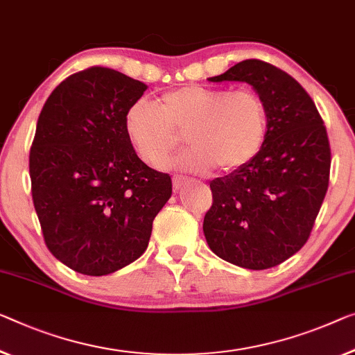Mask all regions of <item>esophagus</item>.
<instances>
[{
    "mask_svg": "<svg viewBox=\"0 0 355 355\" xmlns=\"http://www.w3.org/2000/svg\"><path fill=\"white\" fill-rule=\"evenodd\" d=\"M187 183H188V178H184V177H173V189H175V191H178V189H182Z\"/></svg>",
    "mask_w": 355,
    "mask_h": 355,
    "instance_id": "esophagus-1",
    "label": "esophagus"
}]
</instances>
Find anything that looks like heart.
I'll return each mask as SVG.
<instances>
[{"label": "heart", "mask_w": 355, "mask_h": 355, "mask_svg": "<svg viewBox=\"0 0 355 355\" xmlns=\"http://www.w3.org/2000/svg\"><path fill=\"white\" fill-rule=\"evenodd\" d=\"M124 134L144 162L161 166L184 130L189 145L173 164L204 173L216 166L236 172L255 159L266 141L269 116L255 91L184 86L153 103L139 98L124 113Z\"/></svg>", "instance_id": "1"}]
</instances>
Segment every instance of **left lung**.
I'll return each mask as SVG.
<instances>
[{
	"label": "left lung",
	"mask_w": 355,
	"mask_h": 355,
	"mask_svg": "<svg viewBox=\"0 0 355 355\" xmlns=\"http://www.w3.org/2000/svg\"><path fill=\"white\" fill-rule=\"evenodd\" d=\"M209 81L250 84L266 103L269 129L255 159L210 182L205 241L236 266L274 268L306 244L324 202L331 164L324 121L301 84L271 63L239 62Z\"/></svg>",
	"instance_id": "1"
}]
</instances>
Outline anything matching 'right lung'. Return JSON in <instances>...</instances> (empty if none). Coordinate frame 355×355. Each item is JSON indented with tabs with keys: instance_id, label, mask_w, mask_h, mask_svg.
Masks as SVG:
<instances>
[{
	"instance_id": "add662e5",
	"label": "right lung",
	"mask_w": 355,
	"mask_h": 355,
	"mask_svg": "<svg viewBox=\"0 0 355 355\" xmlns=\"http://www.w3.org/2000/svg\"><path fill=\"white\" fill-rule=\"evenodd\" d=\"M146 84L105 67L68 76L36 124L31 194L46 245L86 276H107L146 250L172 180L137 156L124 113Z\"/></svg>"
}]
</instances>
